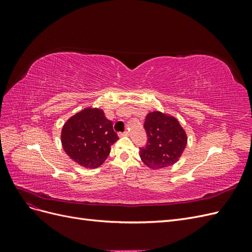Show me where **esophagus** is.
<instances>
[{
    "label": "esophagus",
    "instance_id": "1",
    "mask_svg": "<svg viewBox=\"0 0 252 252\" xmlns=\"http://www.w3.org/2000/svg\"><path fill=\"white\" fill-rule=\"evenodd\" d=\"M120 136H126V135H129V131H124V132H120L119 133Z\"/></svg>",
    "mask_w": 252,
    "mask_h": 252
}]
</instances>
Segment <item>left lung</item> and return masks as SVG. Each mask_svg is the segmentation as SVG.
I'll list each match as a JSON object with an SVG mask.
<instances>
[{"label":"left lung","instance_id":"obj_1","mask_svg":"<svg viewBox=\"0 0 252 252\" xmlns=\"http://www.w3.org/2000/svg\"><path fill=\"white\" fill-rule=\"evenodd\" d=\"M144 129L147 142L140 147L142 161L152 169H161L178 161L187 144V135L179 121L159 111L147 114Z\"/></svg>","mask_w":252,"mask_h":252}]
</instances>
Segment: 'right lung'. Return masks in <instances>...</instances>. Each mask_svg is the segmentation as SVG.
Returning <instances> with one entry per match:
<instances>
[{
	"label": "right lung",
	"instance_id": "obj_1",
	"mask_svg": "<svg viewBox=\"0 0 252 252\" xmlns=\"http://www.w3.org/2000/svg\"><path fill=\"white\" fill-rule=\"evenodd\" d=\"M61 139L65 152L74 162L96 168L107 158L119 136L102 109L86 108L66 122Z\"/></svg>",
	"mask_w": 252,
	"mask_h": 252
}]
</instances>
